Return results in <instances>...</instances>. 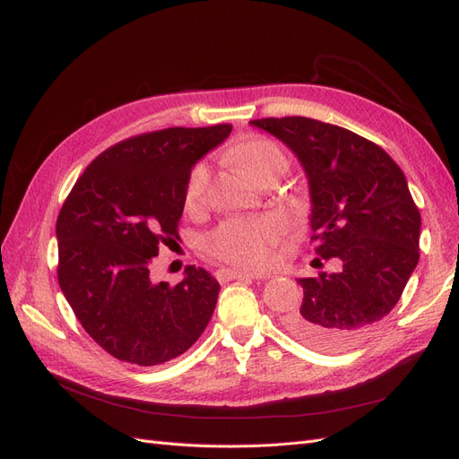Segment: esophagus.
<instances>
[{
	"mask_svg": "<svg viewBox=\"0 0 459 459\" xmlns=\"http://www.w3.org/2000/svg\"><path fill=\"white\" fill-rule=\"evenodd\" d=\"M216 277L220 281H231V280H264V277H270V275H258V273L238 272V270H220Z\"/></svg>",
	"mask_w": 459,
	"mask_h": 459,
	"instance_id": "34e87169",
	"label": "esophagus"
}]
</instances>
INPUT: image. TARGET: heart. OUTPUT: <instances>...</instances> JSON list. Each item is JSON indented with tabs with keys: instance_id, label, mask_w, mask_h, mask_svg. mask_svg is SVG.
Listing matches in <instances>:
<instances>
[{
	"instance_id": "b5f03b06",
	"label": "heart",
	"mask_w": 459,
	"mask_h": 459,
	"mask_svg": "<svg viewBox=\"0 0 459 459\" xmlns=\"http://www.w3.org/2000/svg\"><path fill=\"white\" fill-rule=\"evenodd\" d=\"M233 159L256 179L266 172L287 169L285 152L270 140L251 137L235 147ZM208 166L199 162L193 166L186 182V204L197 206L206 193ZM281 233V221L273 216L238 218L224 221L206 241L208 251L218 260L233 264L245 270H262L272 260V248Z\"/></svg>"
}]
</instances>
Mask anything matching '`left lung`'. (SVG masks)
Listing matches in <instances>:
<instances>
[{
  "mask_svg": "<svg viewBox=\"0 0 459 459\" xmlns=\"http://www.w3.org/2000/svg\"><path fill=\"white\" fill-rule=\"evenodd\" d=\"M251 124L299 157L310 186L316 262L335 258L341 266L299 280L304 299L285 327L316 349H351L396 307L418 266L421 214L406 176L377 143L335 124L307 117Z\"/></svg>",
  "mask_w": 459,
  "mask_h": 459,
  "instance_id": "obj_1",
  "label": "left lung"
}]
</instances>
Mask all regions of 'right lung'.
<instances>
[{
    "label": "right lung",
    "mask_w": 459,
    "mask_h": 459,
    "mask_svg": "<svg viewBox=\"0 0 459 459\" xmlns=\"http://www.w3.org/2000/svg\"><path fill=\"white\" fill-rule=\"evenodd\" d=\"M231 124L166 128L108 147L84 170L57 218L63 295L88 335L120 362L159 366L184 354L208 325L220 283L187 266L178 285L152 283L149 264L170 245L187 176Z\"/></svg>",
    "instance_id": "add662e5"
}]
</instances>
